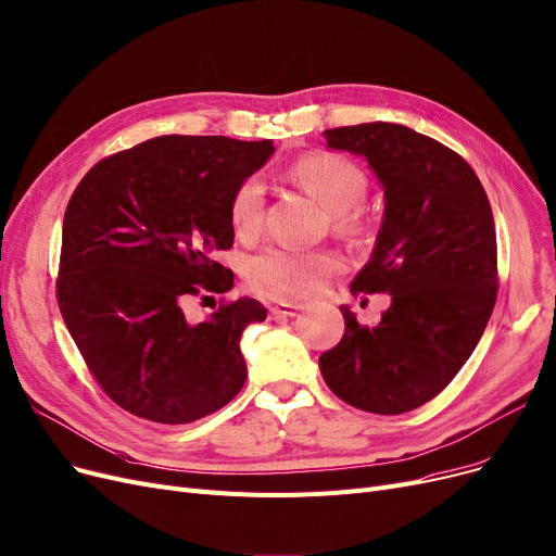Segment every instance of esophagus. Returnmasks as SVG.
I'll list each match as a JSON object with an SVG mask.
<instances>
[{"label": "esophagus", "instance_id": "obj_1", "mask_svg": "<svg viewBox=\"0 0 556 556\" xmlns=\"http://www.w3.org/2000/svg\"><path fill=\"white\" fill-rule=\"evenodd\" d=\"M300 308L302 304H295V302H279L270 306V313L275 318H293Z\"/></svg>", "mask_w": 556, "mask_h": 556}]
</instances>
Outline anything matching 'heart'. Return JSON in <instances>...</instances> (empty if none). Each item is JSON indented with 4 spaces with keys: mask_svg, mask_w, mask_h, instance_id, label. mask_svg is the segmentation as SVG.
<instances>
[{
    "mask_svg": "<svg viewBox=\"0 0 556 556\" xmlns=\"http://www.w3.org/2000/svg\"><path fill=\"white\" fill-rule=\"evenodd\" d=\"M288 175L331 213L338 233L364 229L366 218L358 204L366 195L368 179L354 161L331 152H311L298 159ZM263 218L265 186L256 177L240 181L229 198V223L236 236L243 240L258 236ZM336 270H341V256L331 250L273 248L250 261L248 279L265 295L295 300L316 293L325 277Z\"/></svg>",
    "mask_w": 556,
    "mask_h": 556,
    "instance_id": "b5f03b06",
    "label": "heart"
}]
</instances>
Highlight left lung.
<instances>
[{"instance_id": "left-lung-1", "label": "left lung", "mask_w": 556, "mask_h": 556, "mask_svg": "<svg viewBox=\"0 0 556 556\" xmlns=\"http://www.w3.org/2000/svg\"><path fill=\"white\" fill-rule=\"evenodd\" d=\"M327 148L364 156L383 188V223L352 293H386L377 327L341 306L345 333L320 356L329 389L361 412L397 416L437 397L484 333L497 295L486 190L439 140L404 125L327 129Z\"/></svg>"}]
</instances>
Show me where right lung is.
I'll use <instances>...</instances> for the list:
<instances>
[{"label": "right lung", "mask_w": 556, "mask_h": 556, "mask_svg": "<svg viewBox=\"0 0 556 556\" xmlns=\"http://www.w3.org/2000/svg\"><path fill=\"white\" fill-rule=\"evenodd\" d=\"M273 140L159 136L92 165L63 218L56 300L102 391L125 412L186 425L248 379L240 336L268 311L252 298L188 323L184 304L227 293L215 261L233 245L229 198L273 156Z\"/></svg>", "instance_id": "add662e5"}]
</instances>
